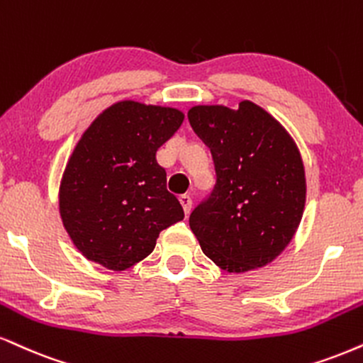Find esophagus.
<instances>
[{"label": "esophagus", "mask_w": 363, "mask_h": 363, "mask_svg": "<svg viewBox=\"0 0 363 363\" xmlns=\"http://www.w3.org/2000/svg\"><path fill=\"white\" fill-rule=\"evenodd\" d=\"M179 201H181V204H182V208H184L186 215H189L191 208H193V198H191L189 194H181V196H179Z\"/></svg>", "instance_id": "obj_1"}]
</instances>
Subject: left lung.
Listing matches in <instances>:
<instances>
[{"mask_svg":"<svg viewBox=\"0 0 363 363\" xmlns=\"http://www.w3.org/2000/svg\"><path fill=\"white\" fill-rule=\"evenodd\" d=\"M209 147L216 182L189 216L204 255L228 272L272 262L298 230L306 201L301 155L260 106H194L187 113Z\"/></svg>","mask_w":363,"mask_h":363,"instance_id":"1","label":"left lung"}]
</instances>
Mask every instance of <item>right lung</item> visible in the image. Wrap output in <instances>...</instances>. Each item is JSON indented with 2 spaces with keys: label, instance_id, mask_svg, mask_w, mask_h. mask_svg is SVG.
Here are the masks:
<instances>
[{
  "label": "right lung",
  "instance_id": "obj_1",
  "mask_svg": "<svg viewBox=\"0 0 363 363\" xmlns=\"http://www.w3.org/2000/svg\"><path fill=\"white\" fill-rule=\"evenodd\" d=\"M182 121L174 108L121 101L82 135L59 198L65 230L86 259L125 270L150 255L160 231L184 220L155 157Z\"/></svg>",
  "mask_w": 363,
  "mask_h": 363
}]
</instances>
